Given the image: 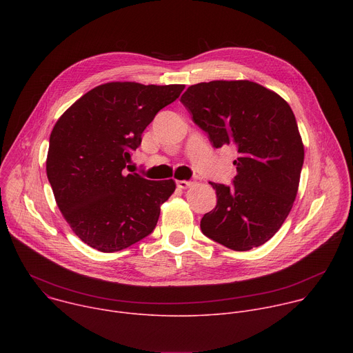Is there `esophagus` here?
Returning <instances> with one entry per match:
<instances>
[{
    "label": "esophagus",
    "instance_id": "1",
    "mask_svg": "<svg viewBox=\"0 0 353 353\" xmlns=\"http://www.w3.org/2000/svg\"><path fill=\"white\" fill-rule=\"evenodd\" d=\"M176 185H177L180 190H185V188H190L191 185H194V181H187V180H177V181H176Z\"/></svg>",
    "mask_w": 353,
    "mask_h": 353
}]
</instances>
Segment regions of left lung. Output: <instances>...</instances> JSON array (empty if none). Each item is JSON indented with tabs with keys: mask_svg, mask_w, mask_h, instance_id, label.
Returning <instances> with one entry per match:
<instances>
[{
	"mask_svg": "<svg viewBox=\"0 0 353 353\" xmlns=\"http://www.w3.org/2000/svg\"><path fill=\"white\" fill-rule=\"evenodd\" d=\"M180 102L214 148L233 145V184L210 183L216 207L201 219L214 241L247 251L268 241L289 215L305 148L290 106L251 81H211L188 86Z\"/></svg>",
	"mask_w": 353,
	"mask_h": 353,
	"instance_id": "1",
	"label": "left lung"
}]
</instances>
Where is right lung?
<instances>
[{"instance_id": "obj_1", "label": "right lung", "mask_w": 353, "mask_h": 353, "mask_svg": "<svg viewBox=\"0 0 353 353\" xmlns=\"http://www.w3.org/2000/svg\"><path fill=\"white\" fill-rule=\"evenodd\" d=\"M184 85L109 82L79 97L50 134L46 172L56 203L88 245L114 253L154 232L161 205L174 192L124 168L143 130Z\"/></svg>"}]
</instances>
